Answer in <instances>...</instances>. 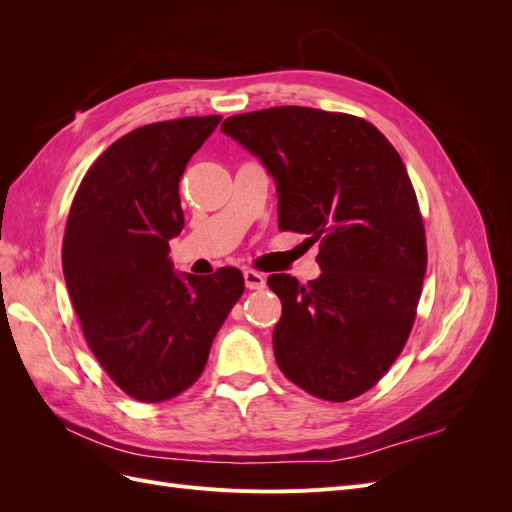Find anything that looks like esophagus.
I'll return each mask as SVG.
<instances>
[{"label": "esophagus", "mask_w": 512, "mask_h": 512, "mask_svg": "<svg viewBox=\"0 0 512 512\" xmlns=\"http://www.w3.org/2000/svg\"><path fill=\"white\" fill-rule=\"evenodd\" d=\"M243 280H245V288H250V290H262L267 286L265 275L258 273V271H252V269L243 271Z\"/></svg>", "instance_id": "1"}]
</instances>
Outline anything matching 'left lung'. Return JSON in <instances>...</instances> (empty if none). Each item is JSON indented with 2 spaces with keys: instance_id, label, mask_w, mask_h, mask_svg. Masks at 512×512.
I'll return each instance as SVG.
<instances>
[{
  "instance_id": "8db88e82",
  "label": "left lung",
  "mask_w": 512,
  "mask_h": 512,
  "mask_svg": "<svg viewBox=\"0 0 512 512\" xmlns=\"http://www.w3.org/2000/svg\"><path fill=\"white\" fill-rule=\"evenodd\" d=\"M222 132L277 185L280 230L320 241L318 280L267 284L282 301L273 352L309 395L348 401L404 350L427 269L416 194L395 147L369 121L307 106L232 115Z\"/></svg>"
}]
</instances>
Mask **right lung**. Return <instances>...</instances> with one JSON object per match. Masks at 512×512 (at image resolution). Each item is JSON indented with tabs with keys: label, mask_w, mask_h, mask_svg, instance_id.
Wrapping results in <instances>:
<instances>
[{
	"label": "right lung",
	"mask_w": 512,
	"mask_h": 512,
	"mask_svg": "<svg viewBox=\"0 0 512 512\" xmlns=\"http://www.w3.org/2000/svg\"><path fill=\"white\" fill-rule=\"evenodd\" d=\"M220 115L158 121L121 136L72 200L61 262L87 344L123 393L156 404L203 374L215 333L245 290L239 269L175 273L179 179Z\"/></svg>",
	"instance_id": "right-lung-1"
}]
</instances>
